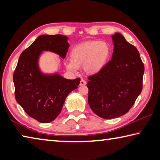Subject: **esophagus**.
<instances>
[{
	"instance_id": "obj_1",
	"label": "esophagus",
	"mask_w": 160,
	"mask_h": 160,
	"mask_svg": "<svg viewBox=\"0 0 160 160\" xmlns=\"http://www.w3.org/2000/svg\"><path fill=\"white\" fill-rule=\"evenodd\" d=\"M86 84H87V82H86V81L85 80L82 79V80H80V86H84V85H85Z\"/></svg>"
}]
</instances>
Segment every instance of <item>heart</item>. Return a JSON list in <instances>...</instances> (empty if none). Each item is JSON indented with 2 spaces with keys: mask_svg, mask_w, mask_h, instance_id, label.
<instances>
[{
  "mask_svg": "<svg viewBox=\"0 0 160 160\" xmlns=\"http://www.w3.org/2000/svg\"><path fill=\"white\" fill-rule=\"evenodd\" d=\"M111 51L110 44L105 41L95 40L78 44L71 50L66 68L75 72L78 67L83 66L87 74H97L107 65Z\"/></svg>",
  "mask_w": 160,
  "mask_h": 160,
  "instance_id": "obj_1",
  "label": "heart"
}]
</instances>
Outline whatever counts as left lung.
Listing matches in <instances>:
<instances>
[{"label":"left lung","instance_id":"left-lung-1","mask_svg":"<svg viewBox=\"0 0 160 160\" xmlns=\"http://www.w3.org/2000/svg\"><path fill=\"white\" fill-rule=\"evenodd\" d=\"M112 60L89 77L88 103L99 117L111 119L125 114L142 91L144 65L134 46L118 32L112 36Z\"/></svg>","mask_w":160,"mask_h":160}]
</instances>
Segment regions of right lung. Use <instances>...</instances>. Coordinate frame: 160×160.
Segmentation results:
<instances>
[{"label": "right lung", "instance_id": "1", "mask_svg": "<svg viewBox=\"0 0 160 160\" xmlns=\"http://www.w3.org/2000/svg\"><path fill=\"white\" fill-rule=\"evenodd\" d=\"M69 38L43 34L21 53L13 74L16 101L28 114L43 123L53 121L61 113L67 96L78 88L80 79L68 80L56 71L46 73L39 67L45 51L66 58Z\"/></svg>", "mask_w": 160, "mask_h": 160}]
</instances>
